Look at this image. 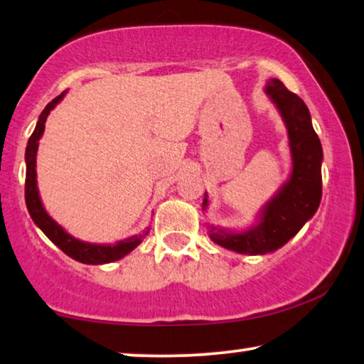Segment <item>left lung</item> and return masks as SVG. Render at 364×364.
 Here are the masks:
<instances>
[{
    "mask_svg": "<svg viewBox=\"0 0 364 364\" xmlns=\"http://www.w3.org/2000/svg\"><path fill=\"white\" fill-rule=\"evenodd\" d=\"M267 93L283 114L294 165L289 181L269 200L255 229L243 234L210 230V238L217 245L238 253L264 255L278 250L316 214L322 199V145L307 106L278 78L268 81ZM205 204L208 199H204L203 208Z\"/></svg>",
    "mask_w": 364,
    "mask_h": 364,
    "instance_id": "left-lung-1",
    "label": "left lung"
}]
</instances>
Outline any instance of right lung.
Returning a JSON list of instances; mask_svg holds the SVG:
<instances>
[{
    "instance_id": "1",
    "label": "right lung",
    "mask_w": 364,
    "mask_h": 364,
    "mask_svg": "<svg viewBox=\"0 0 364 364\" xmlns=\"http://www.w3.org/2000/svg\"><path fill=\"white\" fill-rule=\"evenodd\" d=\"M63 97V95L57 96L55 100H52L46 106V109L42 111L39 121H37V126L34 132L29 137V142H27L26 149V205L27 210L32 217V220L36 222V225L46 234L50 240L55 243V245L60 248L63 253H67L68 257L77 259L80 263L86 264H101V263H111L116 262V259L122 258L124 255L132 252L135 247L142 242L145 235H149V230H145L144 234L134 235L127 238V240L119 242L116 245H91V243L80 242L77 238L70 237L67 232H65L60 225L57 224L55 220L50 219L48 214L43 209L41 203L39 193H37V184H36V154L37 147H39V139L42 137L43 129H46V121L48 112H50L58 101Z\"/></svg>"
}]
</instances>
